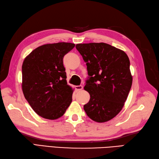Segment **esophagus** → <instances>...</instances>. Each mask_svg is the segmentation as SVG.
Wrapping results in <instances>:
<instances>
[{"label": "esophagus", "mask_w": 159, "mask_h": 159, "mask_svg": "<svg viewBox=\"0 0 159 159\" xmlns=\"http://www.w3.org/2000/svg\"><path fill=\"white\" fill-rule=\"evenodd\" d=\"M83 88V87L82 85H76V86H75V89H76V91H77V92H78V91L82 90Z\"/></svg>", "instance_id": "esophagus-1"}]
</instances>
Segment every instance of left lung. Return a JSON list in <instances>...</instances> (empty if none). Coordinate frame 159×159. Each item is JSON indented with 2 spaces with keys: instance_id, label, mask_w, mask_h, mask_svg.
Returning <instances> with one entry per match:
<instances>
[{
  "instance_id": "8db88e82",
  "label": "left lung",
  "mask_w": 159,
  "mask_h": 159,
  "mask_svg": "<svg viewBox=\"0 0 159 159\" xmlns=\"http://www.w3.org/2000/svg\"><path fill=\"white\" fill-rule=\"evenodd\" d=\"M76 48L86 63L89 76L84 89L90 100L84 110L97 122L109 121L122 109L131 88L128 57L106 43H79Z\"/></svg>"
}]
</instances>
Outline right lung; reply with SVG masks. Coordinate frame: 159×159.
Returning a JSON list of instances; mask_svg holds the SVG:
<instances>
[{"mask_svg": "<svg viewBox=\"0 0 159 159\" xmlns=\"http://www.w3.org/2000/svg\"><path fill=\"white\" fill-rule=\"evenodd\" d=\"M74 46L66 42L42 45L24 60V96L35 112L46 119H58L72 102L73 90L67 83L63 59Z\"/></svg>", "mask_w": 159, "mask_h": 159, "instance_id": "right-lung-1", "label": "right lung"}]
</instances>
